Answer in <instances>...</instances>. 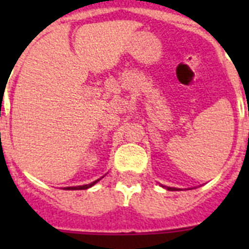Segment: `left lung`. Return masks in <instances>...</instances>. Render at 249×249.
<instances>
[{"label":"left lung","instance_id":"left-lung-1","mask_svg":"<svg viewBox=\"0 0 249 249\" xmlns=\"http://www.w3.org/2000/svg\"><path fill=\"white\" fill-rule=\"evenodd\" d=\"M162 188H165V189H168V191H178V188H172V187H164V185H161Z\"/></svg>","mask_w":249,"mask_h":249}]
</instances>
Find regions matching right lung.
I'll return each mask as SVG.
<instances>
[{
	"mask_svg": "<svg viewBox=\"0 0 249 249\" xmlns=\"http://www.w3.org/2000/svg\"><path fill=\"white\" fill-rule=\"evenodd\" d=\"M103 178H104V176H103ZM101 178H98V180H96V181H93V183H90V184H85V185H78V187H66L65 189H68V191H69V189H71V191H77V189H88V188L93 187L94 184L98 183V181H100Z\"/></svg>",
	"mask_w": 249,
	"mask_h": 249,
	"instance_id": "obj_1",
	"label": "right lung"
}]
</instances>
